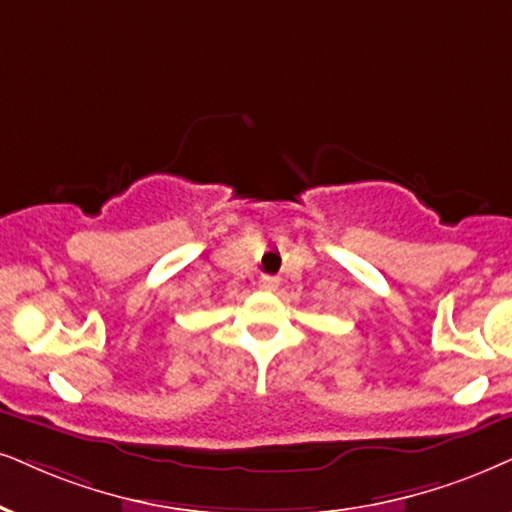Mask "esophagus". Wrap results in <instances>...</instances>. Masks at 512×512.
Masks as SVG:
<instances>
[{"instance_id": "obj_1", "label": "esophagus", "mask_w": 512, "mask_h": 512, "mask_svg": "<svg viewBox=\"0 0 512 512\" xmlns=\"http://www.w3.org/2000/svg\"><path fill=\"white\" fill-rule=\"evenodd\" d=\"M260 286L264 290H276L278 288V278L276 276H262L260 278Z\"/></svg>"}]
</instances>
